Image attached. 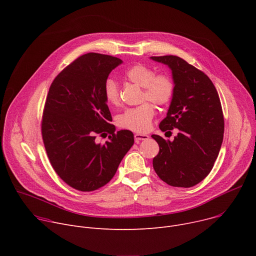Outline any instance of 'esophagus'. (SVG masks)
<instances>
[{"label":"esophagus","mask_w":256,"mask_h":256,"mask_svg":"<svg viewBox=\"0 0 256 256\" xmlns=\"http://www.w3.org/2000/svg\"><path fill=\"white\" fill-rule=\"evenodd\" d=\"M149 138V136L148 134H134V140L136 142H138L140 140H146Z\"/></svg>","instance_id":"1"}]
</instances>
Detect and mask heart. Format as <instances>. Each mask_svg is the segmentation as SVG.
<instances>
[{
  "instance_id": "obj_1",
  "label": "heart",
  "mask_w": 256,
  "mask_h": 256,
  "mask_svg": "<svg viewBox=\"0 0 256 256\" xmlns=\"http://www.w3.org/2000/svg\"><path fill=\"white\" fill-rule=\"evenodd\" d=\"M124 77L128 82L142 87V101L149 100L158 106H163L168 104L173 97V80L166 74H155L150 66L142 64L132 66L126 70ZM103 92L109 104H120V87L114 80L109 78L105 81ZM154 114L153 106L149 102H144L136 107L128 108L120 114L118 124L126 130L142 132L150 128Z\"/></svg>"
}]
</instances>
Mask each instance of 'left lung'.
<instances>
[{"label": "left lung", "instance_id": "left-lung-1", "mask_svg": "<svg viewBox=\"0 0 256 256\" xmlns=\"http://www.w3.org/2000/svg\"><path fill=\"white\" fill-rule=\"evenodd\" d=\"M167 64L174 81V94L162 132L178 128L172 142L157 134L159 144L153 159L157 175L175 188H192L204 180L220 152L224 136V116L220 97L204 72L176 56H151Z\"/></svg>", "mask_w": 256, "mask_h": 256}]
</instances>
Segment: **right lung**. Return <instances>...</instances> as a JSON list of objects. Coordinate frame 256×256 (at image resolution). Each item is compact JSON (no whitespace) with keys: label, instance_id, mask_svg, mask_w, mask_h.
Listing matches in <instances>:
<instances>
[{"label":"right lung","instance_id":"right-lung-1","mask_svg":"<svg viewBox=\"0 0 256 256\" xmlns=\"http://www.w3.org/2000/svg\"><path fill=\"white\" fill-rule=\"evenodd\" d=\"M122 60L89 52L66 66L52 81L42 120L48 160L68 186L96 190L112 179L134 144L130 130L116 132L104 97V83ZM97 135L108 136L104 144Z\"/></svg>","mask_w":256,"mask_h":256}]
</instances>
